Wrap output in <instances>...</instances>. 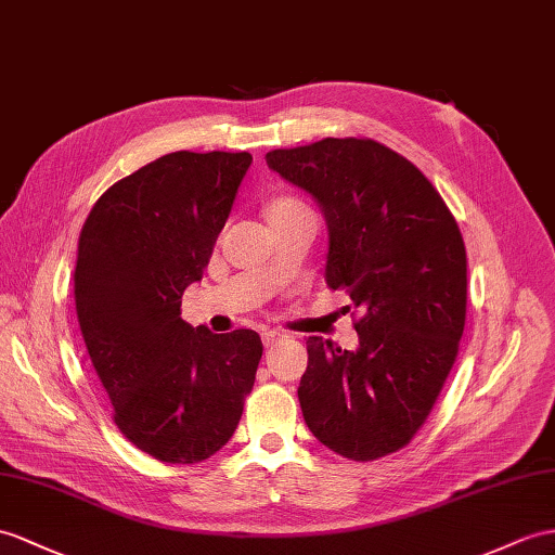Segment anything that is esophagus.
<instances>
[{
  "mask_svg": "<svg viewBox=\"0 0 555 555\" xmlns=\"http://www.w3.org/2000/svg\"><path fill=\"white\" fill-rule=\"evenodd\" d=\"M282 336H285V334H280V332H263L261 339H263V346L270 348V346H275V344L282 339Z\"/></svg>",
  "mask_w": 555,
  "mask_h": 555,
  "instance_id": "1",
  "label": "esophagus"
}]
</instances>
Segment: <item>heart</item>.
I'll return each mask as SVG.
<instances>
[{
    "mask_svg": "<svg viewBox=\"0 0 555 555\" xmlns=\"http://www.w3.org/2000/svg\"><path fill=\"white\" fill-rule=\"evenodd\" d=\"M296 207H304V205H301V202L292 199V197H280V199H273V202H270L268 214H275V211H287V209H296Z\"/></svg>",
    "mask_w": 555,
    "mask_h": 555,
    "instance_id": "b5f03b06",
    "label": "heart"
}]
</instances>
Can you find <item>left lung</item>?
Returning a JSON list of instances; mask_svg holds the SVG:
<instances>
[{"instance_id":"obj_1","label":"left lung","mask_w":555,"mask_h":555,"mask_svg":"<svg viewBox=\"0 0 555 555\" xmlns=\"http://www.w3.org/2000/svg\"><path fill=\"white\" fill-rule=\"evenodd\" d=\"M318 202L324 282L362 318L358 348L310 336L299 384L322 444L372 462L408 444L454 364L466 320V247L452 211L410 159L370 139H324L266 155Z\"/></svg>"}]
</instances>
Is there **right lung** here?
Instances as JSON below:
<instances>
[{"instance_id": "right-lung-1", "label": "right lung", "mask_w": 555, "mask_h": 555, "mask_svg": "<svg viewBox=\"0 0 555 555\" xmlns=\"http://www.w3.org/2000/svg\"><path fill=\"white\" fill-rule=\"evenodd\" d=\"M249 153H169L99 197L79 235L75 306L115 424L167 464L219 452L240 424L259 334L181 318L231 216Z\"/></svg>"}]
</instances>
